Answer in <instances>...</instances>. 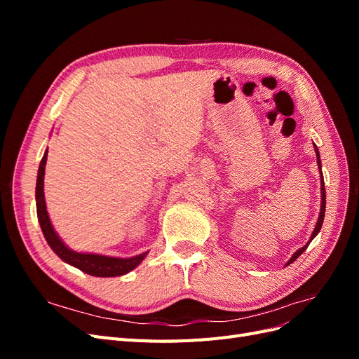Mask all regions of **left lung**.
Listing matches in <instances>:
<instances>
[{"label": "left lung", "mask_w": 359, "mask_h": 359, "mask_svg": "<svg viewBox=\"0 0 359 359\" xmlns=\"http://www.w3.org/2000/svg\"><path fill=\"white\" fill-rule=\"evenodd\" d=\"M314 151H316V157H318V168H319V170H320V212H319V219H318V223H316V226H314V231H313V233H311V236H310V240L307 241V244L304 245V247H301L299 250H297L295 253L292 255V257L287 260L286 262V266L287 265H290V264H293L297 260V257H299L304 252H306L307 250V247H309V244L313 241V238L316 236L319 232H320V227H322V223H323V217H325V205H327V193H325V182H323V177H322V161H320V156H319V149H318V147L314 145Z\"/></svg>", "instance_id": "obj_1"}]
</instances>
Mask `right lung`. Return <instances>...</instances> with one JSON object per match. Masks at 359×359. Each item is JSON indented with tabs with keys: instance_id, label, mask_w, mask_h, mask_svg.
Here are the masks:
<instances>
[{
	"instance_id": "obj_1",
	"label": "right lung",
	"mask_w": 359,
	"mask_h": 359,
	"mask_svg": "<svg viewBox=\"0 0 359 359\" xmlns=\"http://www.w3.org/2000/svg\"><path fill=\"white\" fill-rule=\"evenodd\" d=\"M46 160H48V149L45 151V154H43V158L39 166L37 184H36V205H37V217H39L41 232L45 235V240L48 241L49 247L55 252V255L60 259L64 260V262L94 277H118V276H124L130 273L132 269H135L145 259L148 252L133 257H111V256H103V255H95V253H78L64 244V241L58 236L55 229H53L49 214L46 211L45 190H43V184H45Z\"/></svg>"
}]
</instances>
